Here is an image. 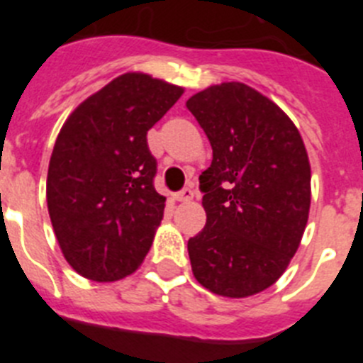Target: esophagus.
Returning <instances> with one entry per match:
<instances>
[{
    "label": "esophagus",
    "mask_w": 363,
    "mask_h": 363,
    "mask_svg": "<svg viewBox=\"0 0 363 363\" xmlns=\"http://www.w3.org/2000/svg\"><path fill=\"white\" fill-rule=\"evenodd\" d=\"M192 198H194V191H192L191 187H185L184 191H179L178 194H176V200H178V201H184V203H187V201H191Z\"/></svg>",
    "instance_id": "obj_1"
}]
</instances>
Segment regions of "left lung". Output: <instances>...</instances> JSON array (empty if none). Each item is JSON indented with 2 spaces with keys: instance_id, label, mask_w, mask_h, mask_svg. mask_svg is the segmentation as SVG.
<instances>
[{
  "instance_id": "obj_1",
  "label": "left lung",
  "mask_w": 363,
  "mask_h": 363,
  "mask_svg": "<svg viewBox=\"0 0 363 363\" xmlns=\"http://www.w3.org/2000/svg\"><path fill=\"white\" fill-rule=\"evenodd\" d=\"M213 147L200 176L207 223L189 240L192 274L218 296L269 289L289 267L311 209V163L296 125L240 82L187 99Z\"/></svg>"
}]
</instances>
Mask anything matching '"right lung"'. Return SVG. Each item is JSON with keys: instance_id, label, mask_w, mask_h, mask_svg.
Wrapping results in <instances>:
<instances>
[{"instance_id": "right-lung-1", "label": "right lung", "mask_w": 363, "mask_h": 363, "mask_svg": "<svg viewBox=\"0 0 363 363\" xmlns=\"http://www.w3.org/2000/svg\"><path fill=\"white\" fill-rule=\"evenodd\" d=\"M182 94L184 86L125 72L74 108L57 134L47 207L63 256L86 280H121L143 264L165 209L147 133Z\"/></svg>"}]
</instances>
